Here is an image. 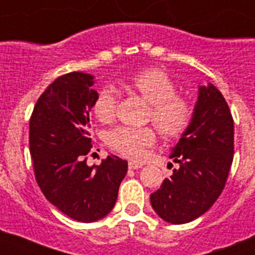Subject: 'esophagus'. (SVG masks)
I'll return each mask as SVG.
<instances>
[{"instance_id": "obj_1", "label": "esophagus", "mask_w": 255, "mask_h": 255, "mask_svg": "<svg viewBox=\"0 0 255 255\" xmlns=\"http://www.w3.org/2000/svg\"><path fill=\"white\" fill-rule=\"evenodd\" d=\"M141 167H143V164H141V163H138V162H135V161H130L129 162L130 170H138V168H141Z\"/></svg>"}]
</instances>
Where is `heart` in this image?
<instances>
[{
    "label": "heart",
    "instance_id": "heart-1",
    "mask_svg": "<svg viewBox=\"0 0 255 255\" xmlns=\"http://www.w3.org/2000/svg\"><path fill=\"white\" fill-rule=\"evenodd\" d=\"M126 87L136 92L150 105L149 119L166 138H176L185 131L191 120V106L176 94V87L167 74L161 70H144L128 80ZM116 94L105 87L98 91L93 103V114L103 124L111 123L116 112ZM155 141L152 128L117 126L106 134L108 147L124 157L140 159L147 148Z\"/></svg>",
    "mask_w": 255,
    "mask_h": 255
}]
</instances>
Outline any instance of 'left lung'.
<instances>
[{"mask_svg": "<svg viewBox=\"0 0 255 255\" xmlns=\"http://www.w3.org/2000/svg\"><path fill=\"white\" fill-rule=\"evenodd\" d=\"M170 158L179 168L150 194V203L166 222L186 224L217 200L234 158L233 116L224 96L211 83L199 87L190 124Z\"/></svg>", "mask_w": 255, "mask_h": 255, "instance_id": "left-lung-1", "label": "left lung"}]
</instances>
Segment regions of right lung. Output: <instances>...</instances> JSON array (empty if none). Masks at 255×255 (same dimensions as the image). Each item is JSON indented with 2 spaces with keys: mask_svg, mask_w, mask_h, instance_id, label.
Here are the masks:
<instances>
[{
  "mask_svg": "<svg viewBox=\"0 0 255 255\" xmlns=\"http://www.w3.org/2000/svg\"><path fill=\"white\" fill-rule=\"evenodd\" d=\"M94 76L66 74L47 87L29 123V147L35 180L49 203L79 222H94L112 211L128 162L108 155L88 166L92 149L89 112L97 92Z\"/></svg>",
  "mask_w": 255,
  "mask_h": 255,
  "instance_id": "obj_1",
  "label": "right lung"
}]
</instances>
